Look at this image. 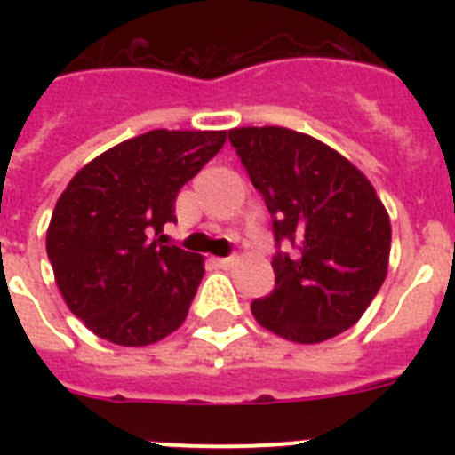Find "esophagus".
<instances>
[{"label":"esophagus","instance_id":"1","mask_svg":"<svg viewBox=\"0 0 455 455\" xmlns=\"http://www.w3.org/2000/svg\"><path fill=\"white\" fill-rule=\"evenodd\" d=\"M235 264V257H220L217 259V267H221V269H228V267H234Z\"/></svg>","mask_w":455,"mask_h":455}]
</instances>
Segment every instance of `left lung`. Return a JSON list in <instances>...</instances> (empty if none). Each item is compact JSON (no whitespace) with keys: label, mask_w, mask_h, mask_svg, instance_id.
Here are the masks:
<instances>
[{"label":"left lung","mask_w":455,"mask_h":455,"mask_svg":"<svg viewBox=\"0 0 455 455\" xmlns=\"http://www.w3.org/2000/svg\"><path fill=\"white\" fill-rule=\"evenodd\" d=\"M274 220L276 288L250 304L257 323L316 345L352 328L385 283L392 227L373 184L323 141L285 127L228 130Z\"/></svg>","instance_id":"1"}]
</instances>
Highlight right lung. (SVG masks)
Returning <instances> with one entry per match:
<instances>
[{
    "mask_svg": "<svg viewBox=\"0 0 455 455\" xmlns=\"http://www.w3.org/2000/svg\"><path fill=\"white\" fill-rule=\"evenodd\" d=\"M227 132L153 130L82 167L53 207L46 255L68 309L113 345L144 347L184 323L205 274L203 257L160 235L179 188Z\"/></svg>",
    "mask_w": 455,
    "mask_h": 455,
    "instance_id": "add662e5",
    "label": "right lung"
}]
</instances>
